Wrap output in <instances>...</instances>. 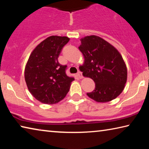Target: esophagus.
I'll list each match as a JSON object with an SVG mask.
<instances>
[{
    "label": "esophagus",
    "instance_id": "esophagus-1",
    "mask_svg": "<svg viewBox=\"0 0 149 149\" xmlns=\"http://www.w3.org/2000/svg\"><path fill=\"white\" fill-rule=\"evenodd\" d=\"M77 76L79 77L80 79H82V78L84 77H83V75H82V73L81 72H77Z\"/></svg>",
    "mask_w": 149,
    "mask_h": 149
}]
</instances>
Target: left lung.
<instances>
[{
	"label": "left lung",
	"instance_id": "1",
	"mask_svg": "<svg viewBox=\"0 0 149 149\" xmlns=\"http://www.w3.org/2000/svg\"><path fill=\"white\" fill-rule=\"evenodd\" d=\"M79 49L84 57L79 66L84 77L95 83L88 97L97 102H107L118 97L125 87L127 71L122 55L116 48L97 35L80 39Z\"/></svg>",
	"mask_w": 149,
	"mask_h": 149
}]
</instances>
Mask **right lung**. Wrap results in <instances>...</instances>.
<instances>
[{"instance_id":"add662e5","label":"right lung","mask_w":149,"mask_h":149,"mask_svg":"<svg viewBox=\"0 0 149 149\" xmlns=\"http://www.w3.org/2000/svg\"><path fill=\"white\" fill-rule=\"evenodd\" d=\"M70 41L68 37L50 36L40 42L30 54L25 68V80L31 94L37 100L56 104L68 93L74 77L65 74L67 65L58 58Z\"/></svg>"}]
</instances>
